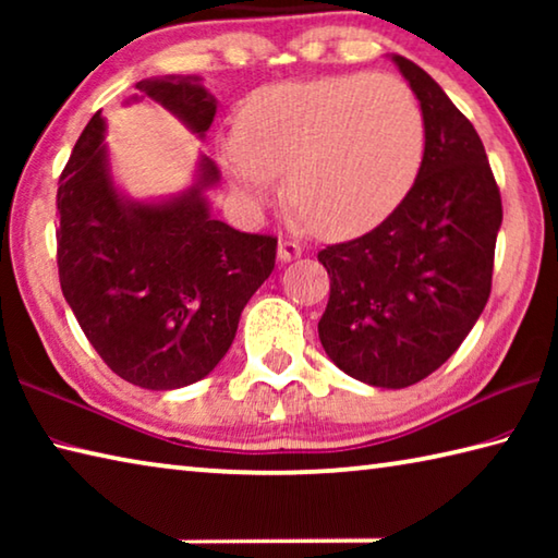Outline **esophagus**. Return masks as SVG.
I'll return each instance as SVG.
<instances>
[{
    "label": "esophagus",
    "mask_w": 558,
    "mask_h": 558,
    "mask_svg": "<svg viewBox=\"0 0 558 558\" xmlns=\"http://www.w3.org/2000/svg\"><path fill=\"white\" fill-rule=\"evenodd\" d=\"M302 256V248L300 245L295 243V241H280V245H278V258L282 260V263H290V260H295V258H300Z\"/></svg>",
    "instance_id": "obj_1"
}]
</instances>
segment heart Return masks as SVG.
I'll list each match as a JSON object with an SVG mask.
<instances>
[{
	"label": "heart",
	"instance_id": "1",
	"mask_svg": "<svg viewBox=\"0 0 558 558\" xmlns=\"http://www.w3.org/2000/svg\"><path fill=\"white\" fill-rule=\"evenodd\" d=\"M426 125L413 90L389 73L332 75L253 93L221 145L233 192L268 199L286 172L288 202L329 239L381 223L421 172Z\"/></svg>",
	"mask_w": 558,
	"mask_h": 558
}]
</instances>
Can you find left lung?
I'll return each mask as SVG.
<instances>
[{
	"label": "left lung",
	"instance_id": "obj_1",
	"mask_svg": "<svg viewBox=\"0 0 558 558\" xmlns=\"http://www.w3.org/2000/svg\"><path fill=\"white\" fill-rule=\"evenodd\" d=\"M421 102L426 149L411 192L369 233L327 245V356L369 386L403 389L446 364L483 315L502 199L483 140L430 75L393 56Z\"/></svg>",
	"mask_w": 558,
	"mask_h": 558
}]
</instances>
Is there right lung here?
Instances as JSON below:
<instances>
[{
  "instance_id": "obj_1",
  "label": "right lung",
  "mask_w": 558,
  "mask_h": 558,
  "mask_svg": "<svg viewBox=\"0 0 558 558\" xmlns=\"http://www.w3.org/2000/svg\"><path fill=\"white\" fill-rule=\"evenodd\" d=\"M157 100L204 137L216 100L199 78L140 81ZM100 112L65 162L56 209V260L63 298L120 379L169 391L204 379L239 329V319L276 268L278 239L216 221L204 189L219 167L202 159L196 184L162 204L122 199L102 145Z\"/></svg>"
}]
</instances>
